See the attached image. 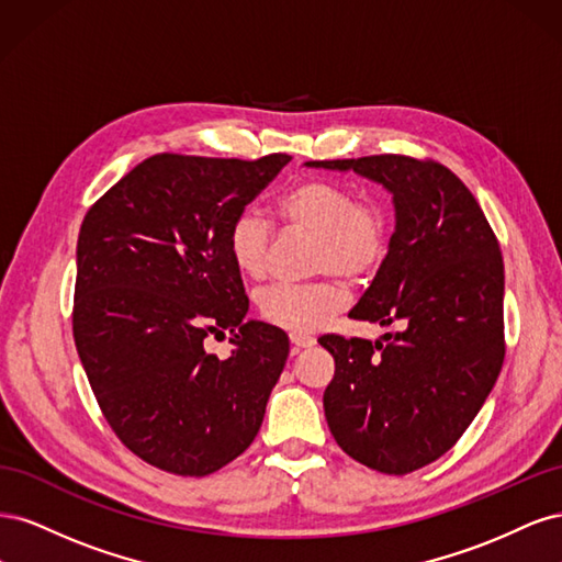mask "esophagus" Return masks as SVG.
Here are the masks:
<instances>
[{
    "label": "esophagus",
    "mask_w": 562,
    "mask_h": 562,
    "mask_svg": "<svg viewBox=\"0 0 562 562\" xmlns=\"http://www.w3.org/2000/svg\"><path fill=\"white\" fill-rule=\"evenodd\" d=\"M316 342V339L312 337V335H307V333H291V345L295 347V349H307V347H312Z\"/></svg>",
    "instance_id": "34e87169"
}]
</instances>
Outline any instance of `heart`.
Here are the masks:
<instances>
[{"label":"heart","mask_w":562,"mask_h":562,"mask_svg":"<svg viewBox=\"0 0 562 562\" xmlns=\"http://www.w3.org/2000/svg\"><path fill=\"white\" fill-rule=\"evenodd\" d=\"M288 229L314 234L312 271L328 274L312 283H271L258 293V312L271 326L307 333L316 330L345 307L347 291L333 274L347 281H366L382 267L391 246V217L384 201L372 194L353 196L349 187L307 178L279 201ZM274 225L244 209L229 227V255L248 279H262L269 269Z\"/></svg>","instance_id":"obj_1"}]
</instances>
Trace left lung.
Segmentation results:
<instances>
[{
    "label": "left lung",
    "mask_w": 562,
    "mask_h": 562,
    "mask_svg": "<svg viewBox=\"0 0 562 562\" xmlns=\"http://www.w3.org/2000/svg\"><path fill=\"white\" fill-rule=\"evenodd\" d=\"M356 171L394 194L396 229L349 312L403 330L384 342L321 335L335 359L323 394L333 438L389 475L443 457L479 415L504 363V260L479 201L448 166L405 155L307 161Z\"/></svg>",
    "instance_id": "8db88e82"
}]
</instances>
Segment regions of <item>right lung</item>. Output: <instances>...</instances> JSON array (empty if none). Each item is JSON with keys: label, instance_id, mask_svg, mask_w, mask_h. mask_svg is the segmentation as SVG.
I'll list each match as a JSON object with an SVG mask.
<instances>
[{"label": "right lung", "instance_id": "right-lung-1", "mask_svg": "<svg viewBox=\"0 0 562 562\" xmlns=\"http://www.w3.org/2000/svg\"><path fill=\"white\" fill-rule=\"evenodd\" d=\"M291 161L149 157L83 215L72 333L93 396L143 462L209 475L258 436L288 335L244 321L248 295L229 227ZM232 331L225 360L209 336Z\"/></svg>", "mask_w": 562, "mask_h": 562}]
</instances>
